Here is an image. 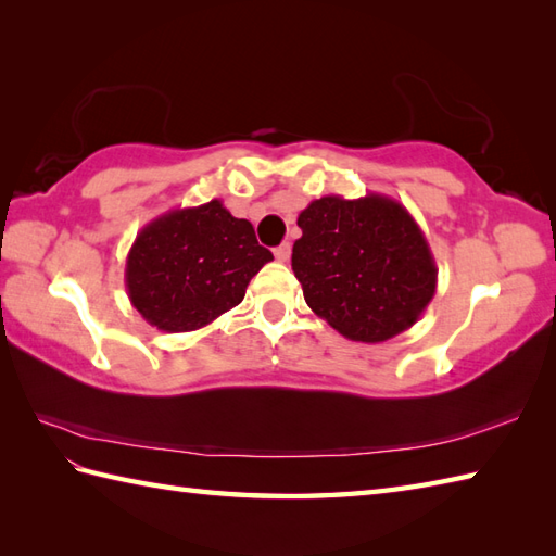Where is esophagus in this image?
Here are the masks:
<instances>
[{"label": "esophagus", "instance_id": "obj_1", "mask_svg": "<svg viewBox=\"0 0 556 556\" xmlns=\"http://www.w3.org/2000/svg\"><path fill=\"white\" fill-rule=\"evenodd\" d=\"M274 254H276V258L280 264H286V262H290V254H292V244L290 242H282L280 247H276L274 250Z\"/></svg>", "mask_w": 556, "mask_h": 556}]
</instances>
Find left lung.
Returning <instances> with one entry per match:
<instances>
[{"label": "left lung", "mask_w": 556, "mask_h": 556, "mask_svg": "<svg viewBox=\"0 0 556 556\" xmlns=\"http://www.w3.org/2000/svg\"><path fill=\"white\" fill-rule=\"evenodd\" d=\"M292 270L304 302L354 342L378 344L409 330L438 290V264L421 226L380 192L326 194L298 216Z\"/></svg>", "instance_id": "left-lung-1"}]
</instances>
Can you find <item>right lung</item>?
Instances as JSON below:
<instances>
[{
    "instance_id": "add662e5",
    "label": "right lung",
    "mask_w": 556,
    "mask_h": 556,
    "mask_svg": "<svg viewBox=\"0 0 556 556\" xmlns=\"http://www.w3.org/2000/svg\"><path fill=\"white\" fill-rule=\"evenodd\" d=\"M274 262L247 218L220 200L159 214L126 256V292L156 330H200L244 300L247 286Z\"/></svg>"
}]
</instances>
